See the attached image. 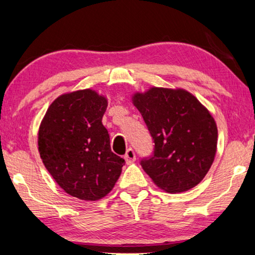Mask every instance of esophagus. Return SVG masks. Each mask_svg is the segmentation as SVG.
I'll return each mask as SVG.
<instances>
[{"instance_id":"esophagus-1","label":"esophagus","mask_w":255,"mask_h":255,"mask_svg":"<svg viewBox=\"0 0 255 255\" xmlns=\"http://www.w3.org/2000/svg\"><path fill=\"white\" fill-rule=\"evenodd\" d=\"M125 161H127V163H132L135 160V153L132 148H128L127 151V154H125L124 156Z\"/></svg>"}]
</instances>
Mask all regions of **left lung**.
Wrapping results in <instances>:
<instances>
[{"mask_svg":"<svg viewBox=\"0 0 255 255\" xmlns=\"http://www.w3.org/2000/svg\"><path fill=\"white\" fill-rule=\"evenodd\" d=\"M132 103L154 140V154L140 163L155 186L170 194L197 186L217 152V125L210 111L182 88L151 87L134 93Z\"/></svg>","mask_w":255,"mask_h":255,"instance_id":"8db88e82","label":"left lung"}]
</instances>
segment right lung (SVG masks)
Returning a JSON list of instances; mask_svg holds the SVG:
<instances>
[{
	"mask_svg": "<svg viewBox=\"0 0 255 255\" xmlns=\"http://www.w3.org/2000/svg\"><path fill=\"white\" fill-rule=\"evenodd\" d=\"M106 96L80 89L57 97L38 131V151L59 187L73 197L97 201L113 190L124 159L113 153L102 117Z\"/></svg>",
	"mask_w": 255,
	"mask_h": 255,
	"instance_id": "obj_1",
	"label": "right lung"
}]
</instances>
